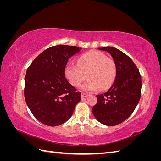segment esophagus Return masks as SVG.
<instances>
[{"label":"esophagus","mask_w":161,"mask_h":161,"mask_svg":"<svg viewBox=\"0 0 161 161\" xmlns=\"http://www.w3.org/2000/svg\"><path fill=\"white\" fill-rule=\"evenodd\" d=\"M89 96V94H86V93H85V92H82L81 93V97L82 98H85V97H86Z\"/></svg>","instance_id":"esophagus-1"}]
</instances>
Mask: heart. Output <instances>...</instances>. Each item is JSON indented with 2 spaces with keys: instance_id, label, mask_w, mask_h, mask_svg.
<instances>
[{
  "instance_id": "1",
  "label": "heart",
  "mask_w": 161,
  "mask_h": 161,
  "mask_svg": "<svg viewBox=\"0 0 161 161\" xmlns=\"http://www.w3.org/2000/svg\"><path fill=\"white\" fill-rule=\"evenodd\" d=\"M64 74L74 86L79 87L87 75L89 79L82 85V89L85 91H94L98 89L103 91L114 83L117 66L112 58L99 51L91 50L78 58L77 66L66 65Z\"/></svg>"
}]
</instances>
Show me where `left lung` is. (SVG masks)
Here are the masks:
<instances>
[{"mask_svg": "<svg viewBox=\"0 0 161 161\" xmlns=\"http://www.w3.org/2000/svg\"><path fill=\"white\" fill-rule=\"evenodd\" d=\"M108 52L117 66L115 79L110 89L97 95V103L92 109L95 118L106 125L113 126L128 119L140 99L142 80L137 66L131 58L113 47H98Z\"/></svg>", "mask_w": 161, "mask_h": 161, "instance_id": "obj_1", "label": "left lung"}]
</instances>
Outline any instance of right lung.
I'll list each match as a JSON object with an SVG mask.
<instances>
[{"label": "right lung", "mask_w": 161, "mask_h": 161, "mask_svg": "<svg viewBox=\"0 0 161 161\" xmlns=\"http://www.w3.org/2000/svg\"><path fill=\"white\" fill-rule=\"evenodd\" d=\"M82 48L57 45L47 48L27 70L24 95L34 117L42 124L57 126L72 116L80 101L77 91L65 77L69 58Z\"/></svg>", "instance_id": "right-lung-1"}]
</instances>
